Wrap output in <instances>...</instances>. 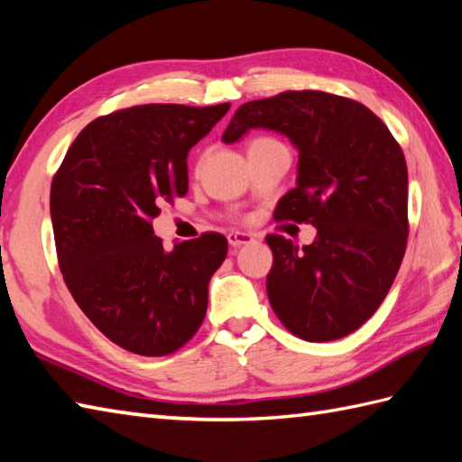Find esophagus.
Masks as SVG:
<instances>
[{"label": "esophagus", "mask_w": 462, "mask_h": 462, "mask_svg": "<svg viewBox=\"0 0 462 462\" xmlns=\"http://www.w3.org/2000/svg\"><path fill=\"white\" fill-rule=\"evenodd\" d=\"M228 242H230L232 248H240V246H244V244L254 242V236H252V234H248V232H230L228 234Z\"/></svg>", "instance_id": "obj_1"}]
</instances>
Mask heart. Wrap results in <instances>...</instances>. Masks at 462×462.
Masks as SVG:
<instances>
[{"label": "heart", "mask_w": 462, "mask_h": 462, "mask_svg": "<svg viewBox=\"0 0 462 462\" xmlns=\"http://www.w3.org/2000/svg\"><path fill=\"white\" fill-rule=\"evenodd\" d=\"M254 143H276V141H273V139H256ZM254 143H252V144H254Z\"/></svg>", "instance_id": "b5f03b06"}]
</instances>
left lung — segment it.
<instances>
[{
  "label": "left lung",
  "mask_w": 462,
  "mask_h": 462,
  "mask_svg": "<svg viewBox=\"0 0 462 462\" xmlns=\"http://www.w3.org/2000/svg\"><path fill=\"white\" fill-rule=\"evenodd\" d=\"M272 129L298 146V186L273 218L318 228L310 246L266 238L272 310L306 341H333L361 328L385 300L405 256L407 162L379 116L347 97L283 91L244 103L224 143Z\"/></svg>",
  "instance_id": "1"
}]
</instances>
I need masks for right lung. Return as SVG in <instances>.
I'll use <instances>...</instances> for the list:
<instances>
[{
  "label": "right lung",
  "mask_w": 462,
  "mask_h": 462,
  "mask_svg": "<svg viewBox=\"0 0 462 462\" xmlns=\"http://www.w3.org/2000/svg\"><path fill=\"white\" fill-rule=\"evenodd\" d=\"M228 109L159 103L103 115L53 176L51 220L67 288L105 337L136 356H171L204 321L208 282L228 240L204 232L166 252L152 220L189 192L186 156Z\"/></svg>",
  "instance_id": "right-lung-1"
}]
</instances>
